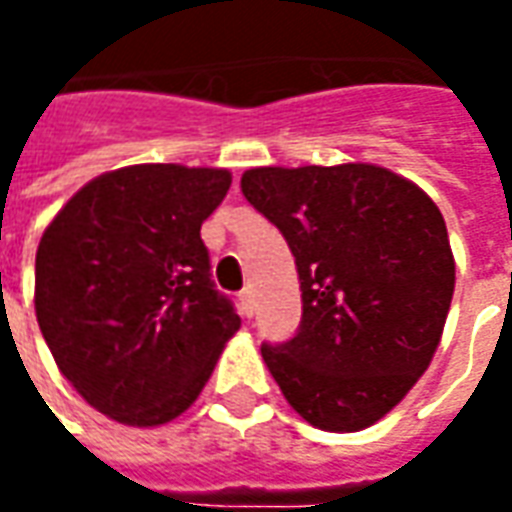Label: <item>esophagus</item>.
Instances as JSON below:
<instances>
[{
    "label": "esophagus",
    "mask_w": 512,
    "mask_h": 512,
    "mask_svg": "<svg viewBox=\"0 0 512 512\" xmlns=\"http://www.w3.org/2000/svg\"><path fill=\"white\" fill-rule=\"evenodd\" d=\"M238 301H241V312H244L246 318H252V312H255V293H252V288L241 290Z\"/></svg>",
    "instance_id": "esophagus-1"
}]
</instances>
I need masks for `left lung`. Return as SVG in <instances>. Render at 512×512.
<instances>
[{"label":"left lung","instance_id":"1","mask_svg":"<svg viewBox=\"0 0 512 512\" xmlns=\"http://www.w3.org/2000/svg\"><path fill=\"white\" fill-rule=\"evenodd\" d=\"M241 191L296 257L301 326L263 362L312 428L386 417L428 370L455 290L447 224L417 183L378 164L255 167Z\"/></svg>","mask_w":512,"mask_h":512}]
</instances>
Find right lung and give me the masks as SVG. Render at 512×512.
<instances>
[{
    "mask_svg": "<svg viewBox=\"0 0 512 512\" xmlns=\"http://www.w3.org/2000/svg\"><path fill=\"white\" fill-rule=\"evenodd\" d=\"M227 169L134 164L62 205L35 255V315L60 373L109 419L158 428L208 384L238 332L200 227Z\"/></svg>",
    "mask_w": 512,
    "mask_h": 512,
    "instance_id": "obj_1",
    "label": "right lung"
}]
</instances>
